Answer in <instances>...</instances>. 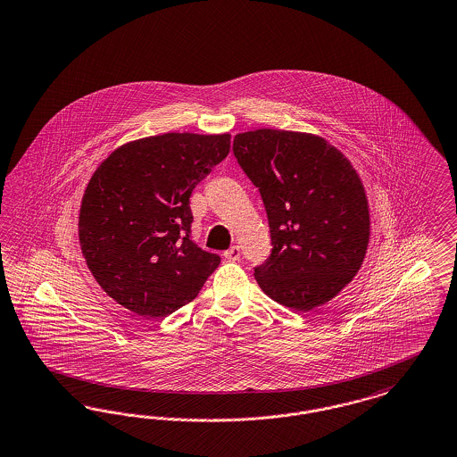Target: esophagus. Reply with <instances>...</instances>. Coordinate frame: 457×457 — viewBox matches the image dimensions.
<instances>
[{"instance_id": "obj_1", "label": "esophagus", "mask_w": 457, "mask_h": 457, "mask_svg": "<svg viewBox=\"0 0 457 457\" xmlns=\"http://www.w3.org/2000/svg\"><path fill=\"white\" fill-rule=\"evenodd\" d=\"M239 255H241L239 246H231L229 250H226V252H224V258H226V260H229V262H237V260H239Z\"/></svg>"}]
</instances>
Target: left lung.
<instances>
[{
	"mask_svg": "<svg viewBox=\"0 0 457 457\" xmlns=\"http://www.w3.org/2000/svg\"><path fill=\"white\" fill-rule=\"evenodd\" d=\"M233 151L269 216L274 248L255 267L260 289L291 310L327 304L359 272L369 246V202L357 170L311 132H239Z\"/></svg>",
	"mask_w": 457,
	"mask_h": 457,
	"instance_id": "obj_1",
	"label": "left lung"
}]
</instances>
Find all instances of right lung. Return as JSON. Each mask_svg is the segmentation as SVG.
<instances>
[{
	"label": "right lung",
	"instance_id": "add662e5",
	"mask_svg": "<svg viewBox=\"0 0 457 457\" xmlns=\"http://www.w3.org/2000/svg\"><path fill=\"white\" fill-rule=\"evenodd\" d=\"M229 147V132H166L126 143L98 164L78 237L95 280L115 303L164 318L197 297L220 258L190 239V195Z\"/></svg>",
	"mask_w": 457,
	"mask_h": 457
}]
</instances>
